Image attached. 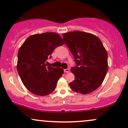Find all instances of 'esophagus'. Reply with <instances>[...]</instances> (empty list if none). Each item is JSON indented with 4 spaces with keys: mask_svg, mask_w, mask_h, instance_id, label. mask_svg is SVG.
Masks as SVG:
<instances>
[{
    "mask_svg": "<svg viewBox=\"0 0 128 128\" xmlns=\"http://www.w3.org/2000/svg\"><path fill=\"white\" fill-rule=\"evenodd\" d=\"M69 71H70L69 69H64V72L65 73H69Z\"/></svg>",
    "mask_w": 128,
    "mask_h": 128,
    "instance_id": "esophagus-1",
    "label": "esophagus"
}]
</instances>
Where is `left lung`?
<instances>
[{
	"instance_id": "8db88e82",
	"label": "left lung",
	"mask_w": 128,
	"mask_h": 128,
	"mask_svg": "<svg viewBox=\"0 0 128 128\" xmlns=\"http://www.w3.org/2000/svg\"><path fill=\"white\" fill-rule=\"evenodd\" d=\"M63 40L72 53L77 66L72 68L74 80L69 83L78 93H90L101 85L108 69L107 52L99 38L80 31L64 33Z\"/></svg>"
}]
</instances>
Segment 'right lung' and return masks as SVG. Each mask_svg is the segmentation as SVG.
Instances as JSON below:
<instances>
[{"label": "right lung", "instance_id": "right-lung-1", "mask_svg": "<svg viewBox=\"0 0 128 128\" xmlns=\"http://www.w3.org/2000/svg\"><path fill=\"white\" fill-rule=\"evenodd\" d=\"M64 44L61 36L51 32L30 36L20 46L17 69L23 84L31 92L44 96L55 90L64 70L46 66L45 61L51 57L54 49Z\"/></svg>", "mask_w": 128, "mask_h": 128}]
</instances>
